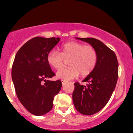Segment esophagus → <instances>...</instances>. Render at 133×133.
I'll return each mask as SVG.
<instances>
[{
	"label": "esophagus",
	"mask_w": 133,
	"mask_h": 133,
	"mask_svg": "<svg viewBox=\"0 0 133 133\" xmlns=\"http://www.w3.org/2000/svg\"><path fill=\"white\" fill-rule=\"evenodd\" d=\"M61 82H62V84H64V83L65 82V80H63V79H62V80H61Z\"/></svg>",
	"instance_id": "obj_1"
}]
</instances>
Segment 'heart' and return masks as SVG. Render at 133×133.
Segmentation results:
<instances>
[{"label": "heart", "instance_id": "obj_1", "mask_svg": "<svg viewBox=\"0 0 133 133\" xmlns=\"http://www.w3.org/2000/svg\"><path fill=\"white\" fill-rule=\"evenodd\" d=\"M61 53L51 50L48 53L47 61L51 67L55 69L61 68L68 60L70 65L62 68L57 73L58 78L71 80L80 74L82 76L89 75L96 67L98 53L95 48L76 41L68 42L62 45Z\"/></svg>", "mask_w": 133, "mask_h": 133}]
</instances>
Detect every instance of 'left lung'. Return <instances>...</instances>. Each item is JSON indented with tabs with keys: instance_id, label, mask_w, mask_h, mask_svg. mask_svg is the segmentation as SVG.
Segmentation results:
<instances>
[{
	"instance_id": "1",
	"label": "left lung",
	"mask_w": 133,
	"mask_h": 133,
	"mask_svg": "<svg viewBox=\"0 0 133 133\" xmlns=\"http://www.w3.org/2000/svg\"><path fill=\"white\" fill-rule=\"evenodd\" d=\"M89 43L96 49L98 61L96 67L84 80L83 85L75 83L73 101L76 109L84 115L100 111L109 100L118 76V62L115 52L99 40L94 38H76Z\"/></svg>"
}]
</instances>
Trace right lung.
Segmentation results:
<instances>
[{
  "label": "right lung",
  "mask_w": 133,
  "mask_h": 133,
  "mask_svg": "<svg viewBox=\"0 0 133 133\" xmlns=\"http://www.w3.org/2000/svg\"><path fill=\"white\" fill-rule=\"evenodd\" d=\"M60 41L55 37H35L20 48L13 61L11 76L17 97L36 116L51 110L54 96L61 89L60 80H48L55 74L47 61L48 53Z\"/></svg>",
  "instance_id": "right-lung-1"
}]
</instances>
